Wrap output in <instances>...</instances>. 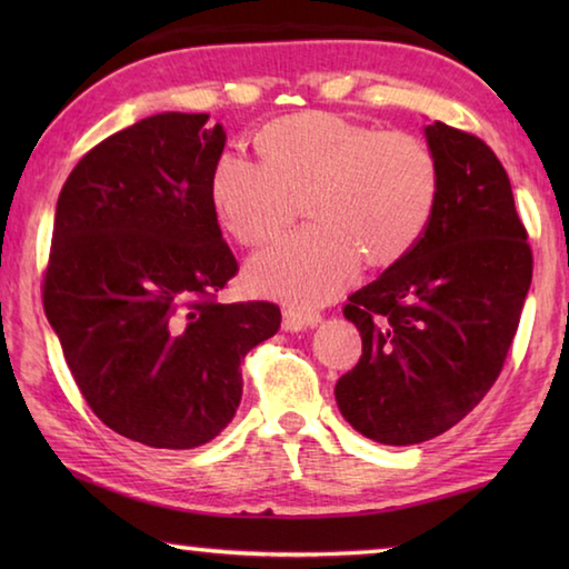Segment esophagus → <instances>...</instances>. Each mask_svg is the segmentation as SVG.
I'll return each instance as SVG.
<instances>
[{"mask_svg": "<svg viewBox=\"0 0 569 569\" xmlns=\"http://www.w3.org/2000/svg\"><path fill=\"white\" fill-rule=\"evenodd\" d=\"M321 323V316L313 311H298V308H286L283 311V329L286 331H301L311 329V326Z\"/></svg>", "mask_w": 569, "mask_h": 569, "instance_id": "34e87169", "label": "esophagus"}]
</instances>
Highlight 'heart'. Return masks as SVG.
Instances as JSON below:
<instances>
[{
  "instance_id": "1",
  "label": "heart",
  "mask_w": 569,
  "mask_h": 569,
  "mask_svg": "<svg viewBox=\"0 0 569 569\" xmlns=\"http://www.w3.org/2000/svg\"><path fill=\"white\" fill-rule=\"evenodd\" d=\"M256 146L263 162L238 152L216 162L210 203L220 226L240 246H266L301 200L311 223L250 261L258 296L293 308L329 303L361 261L371 271L401 263L435 218L439 162L417 134L311 110L268 122Z\"/></svg>"
}]
</instances>
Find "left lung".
<instances>
[{
    "label": "left lung",
    "instance_id": "8db88e82",
    "mask_svg": "<svg viewBox=\"0 0 569 569\" xmlns=\"http://www.w3.org/2000/svg\"><path fill=\"white\" fill-rule=\"evenodd\" d=\"M439 203L401 263L349 296L361 359L336 383L356 431L407 447L455 427L502 371L532 283V248L507 170L477 134L423 128Z\"/></svg>",
    "mask_w": 569,
    "mask_h": 569
}]
</instances>
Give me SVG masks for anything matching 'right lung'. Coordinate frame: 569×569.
Wrapping results in <instances>:
<instances>
[{
    "label": "right lung",
    "mask_w": 569,
    "mask_h": 569,
    "mask_svg": "<svg viewBox=\"0 0 569 569\" xmlns=\"http://www.w3.org/2000/svg\"><path fill=\"white\" fill-rule=\"evenodd\" d=\"M206 112H160L77 162L57 200L42 301L84 401L112 431L192 449L223 431L268 301L218 303L238 273L210 203L226 148Z\"/></svg>",
    "instance_id": "add662e5"
}]
</instances>
